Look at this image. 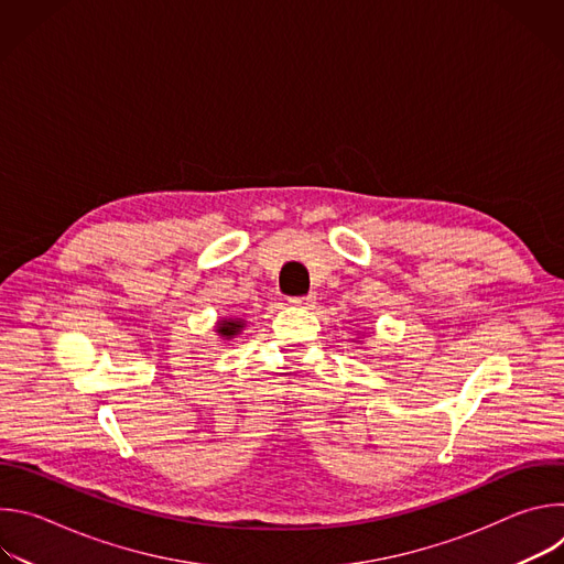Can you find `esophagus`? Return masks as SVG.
I'll list each match as a JSON object with an SVG mask.
<instances>
[{"mask_svg": "<svg viewBox=\"0 0 564 564\" xmlns=\"http://www.w3.org/2000/svg\"><path fill=\"white\" fill-rule=\"evenodd\" d=\"M314 301H316V296H314V294H307V296H294V299H290L288 303H290V305H296V307H312Z\"/></svg>", "mask_w": 564, "mask_h": 564, "instance_id": "esophagus-1", "label": "esophagus"}]
</instances>
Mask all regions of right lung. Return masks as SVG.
I'll return each instance as SVG.
<instances>
[{"label":"right lung","instance_id":"right-lung-1","mask_svg":"<svg viewBox=\"0 0 564 564\" xmlns=\"http://www.w3.org/2000/svg\"><path fill=\"white\" fill-rule=\"evenodd\" d=\"M246 326H248L246 318H240V316H225V318H218V321H216L214 333L218 335V339L231 341L234 337H238L240 333H243Z\"/></svg>","mask_w":564,"mask_h":564}]
</instances>
